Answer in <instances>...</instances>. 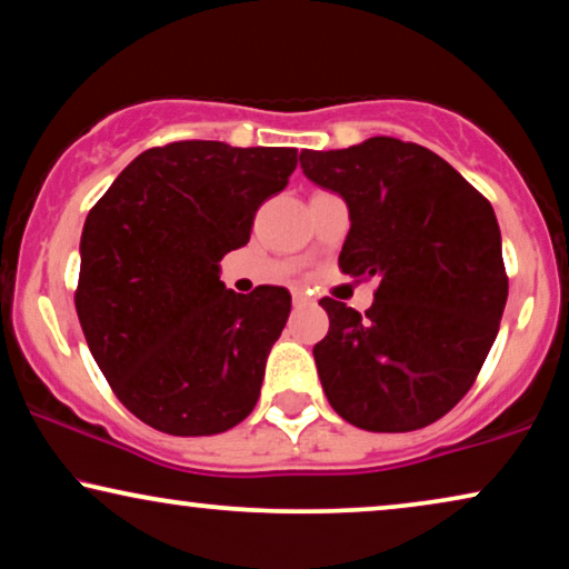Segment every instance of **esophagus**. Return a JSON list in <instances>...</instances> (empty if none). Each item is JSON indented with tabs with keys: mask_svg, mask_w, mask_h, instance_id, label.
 I'll list each match as a JSON object with an SVG mask.
<instances>
[{
	"mask_svg": "<svg viewBox=\"0 0 569 569\" xmlns=\"http://www.w3.org/2000/svg\"><path fill=\"white\" fill-rule=\"evenodd\" d=\"M309 301H312V299H309L305 291H293V307H307Z\"/></svg>",
	"mask_w": 569,
	"mask_h": 569,
	"instance_id": "obj_1",
	"label": "esophagus"
}]
</instances>
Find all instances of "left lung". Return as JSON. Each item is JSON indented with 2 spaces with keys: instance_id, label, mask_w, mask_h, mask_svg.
Wrapping results in <instances>:
<instances>
[{
  "instance_id": "1",
  "label": "left lung",
  "mask_w": 569,
  "mask_h": 569,
  "mask_svg": "<svg viewBox=\"0 0 569 569\" xmlns=\"http://www.w3.org/2000/svg\"><path fill=\"white\" fill-rule=\"evenodd\" d=\"M307 179L346 200L351 231L338 264L380 286L359 315L330 297L315 346L325 396L367 431L442 419L481 372L507 301L502 237L489 200L431 150L369 138L301 150Z\"/></svg>"
}]
</instances>
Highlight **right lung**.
<instances>
[{
	"instance_id": "1",
	"label": "right lung",
	"mask_w": 569,
	"mask_h": 569,
	"mask_svg": "<svg viewBox=\"0 0 569 569\" xmlns=\"http://www.w3.org/2000/svg\"><path fill=\"white\" fill-rule=\"evenodd\" d=\"M297 161V148L169 142L90 208L74 309L113 396L148 427L206 437L252 413L291 293H233L218 262L247 244L257 208Z\"/></svg>"
}]
</instances>
